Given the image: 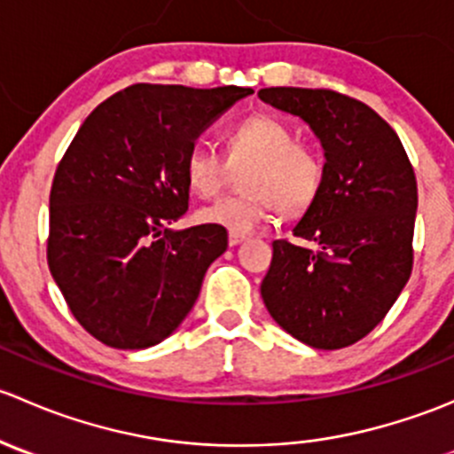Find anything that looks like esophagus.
<instances>
[{
	"label": "esophagus",
	"instance_id": "1",
	"mask_svg": "<svg viewBox=\"0 0 454 454\" xmlns=\"http://www.w3.org/2000/svg\"><path fill=\"white\" fill-rule=\"evenodd\" d=\"M244 241H246V235H241V232H231V235H228V246H231V248L244 244Z\"/></svg>",
	"mask_w": 454,
	"mask_h": 454
}]
</instances>
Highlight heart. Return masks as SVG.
<instances>
[{
	"label": "heart",
	"instance_id": "1",
	"mask_svg": "<svg viewBox=\"0 0 454 454\" xmlns=\"http://www.w3.org/2000/svg\"><path fill=\"white\" fill-rule=\"evenodd\" d=\"M241 171L244 193L226 195L200 210V222L231 232H253L263 226L278 206L299 215L314 204L323 184V162L301 145L294 129L270 114H253L226 134V160L210 146H191L184 158V177L200 198H213L226 184L231 167Z\"/></svg>",
	"mask_w": 454,
	"mask_h": 454
}]
</instances>
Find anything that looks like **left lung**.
Listing matches in <instances>:
<instances>
[{
    "label": "left lung",
    "instance_id": "1",
    "mask_svg": "<svg viewBox=\"0 0 454 454\" xmlns=\"http://www.w3.org/2000/svg\"><path fill=\"white\" fill-rule=\"evenodd\" d=\"M259 98L303 118L327 160L318 195L294 226V237L316 248L274 241L261 296L296 340L342 349L382 323L411 277L413 164L393 127L351 96L265 87Z\"/></svg>",
    "mask_w": 454,
    "mask_h": 454
}]
</instances>
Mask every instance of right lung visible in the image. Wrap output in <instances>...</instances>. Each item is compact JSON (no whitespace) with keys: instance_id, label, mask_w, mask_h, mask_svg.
Listing matches in <instances>:
<instances>
[{"instance_id":"add662e5","label":"right lung","mask_w":454,"mask_h":454,"mask_svg":"<svg viewBox=\"0 0 454 454\" xmlns=\"http://www.w3.org/2000/svg\"><path fill=\"white\" fill-rule=\"evenodd\" d=\"M248 94L136 83L103 100L63 153L50 189L48 265L103 345L145 349L171 336L226 253V228L167 226L189 208V149Z\"/></svg>"}]
</instances>
